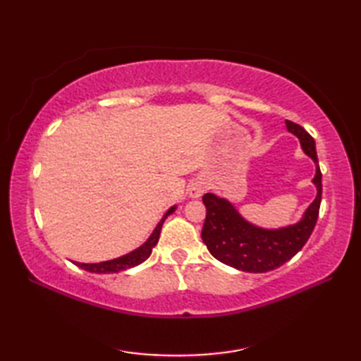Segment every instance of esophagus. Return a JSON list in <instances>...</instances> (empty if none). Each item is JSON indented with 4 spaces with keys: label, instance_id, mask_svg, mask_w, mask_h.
<instances>
[{
    "label": "esophagus",
    "instance_id": "obj_1",
    "mask_svg": "<svg viewBox=\"0 0 361 361\" xmlns=\"http://www.w3.org/2000/svg\"><path fill=\"white\" fill-rule=\"evenodd\" d=\"M206 190V183L202 180H195L189 185V195L190 198H198L202 197L203 192Z\"/></svg>",
    "mask_w": 361,
    "mask_h": 361
}]
</instances>
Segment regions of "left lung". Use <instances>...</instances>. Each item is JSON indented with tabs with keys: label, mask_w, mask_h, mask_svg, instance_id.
<instances>
[{
	"label": "left lung",
	"mask_w": 361,
	"mask_h": 361,
	"mask_svg": "<svg viewBox=\"0 0 361 361\" xmlns=\"http://www.w3.org/2000/svg\"><path fill=\"white\" fill-rule=\"evenodd\" d=\"M286 124L288 132L299 137L305 155L317 164L313 185L318 194L298 224L279 229L259 228L245 220L225 198L214 194L203 195L206 220L202 239L214 257L240 271L265 273L286 264L304 247L317 225L323 185L315 141L301 126L291 121H286Z\"/></svg>",
	"instance_id": "8db88e82"
}]
</instances>
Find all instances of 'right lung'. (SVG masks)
<instances>
[{"label": "right lung", "instance_id": "add662e5", "mask_svg": "<svg viewBox=\"0 0 361 361\" xmlns=\"http://www.w3.org/2000/svg\"><path fill=\"white\" fill-rule=\"evenodd\" d=\"M173 211H175V206H172V208L166 212V216L163 217V220H161L159 224L157 225V228L153 229V233L147 239V242L142 243L141 247L136 248L135 251L128 252V255L118 257V259H113V260H105V262H99V264H79V262H74V264L80 267L82 270H87L90 273H99V274L119 273V271H124V270H128V268H133L136 265L142 264L144 260L152 255L153 247H155V245L158 243L161 226H163V224H164V219L169 216V214H172Z\"/></svg>", "mask_w": 361, "mask_h": 361}]
</instances>
